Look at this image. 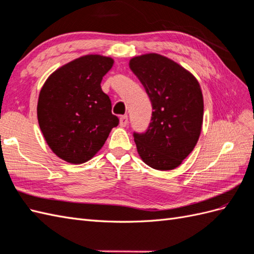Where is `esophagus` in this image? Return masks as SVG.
Listing matches in <instances>:
<instances>
[{"label": "esophagus", "instance_id": "34e87169", "mask_svg": "<svg viewBox=\"0 0 254 254\" xmlns=\"http://www.w3.org/2000/svg\"><path fill=\"white\" fill-rule=\"evenodd\" d=\"M127 123H128V118H127V115H125V116H121V117H120V127H127Z\"/></svg>", "mask_w": 254, "mask_h": 254}]
</instances>
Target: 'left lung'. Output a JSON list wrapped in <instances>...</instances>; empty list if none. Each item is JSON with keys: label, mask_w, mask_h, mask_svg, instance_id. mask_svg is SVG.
<instances>
[{"label": "left lung", "mask_w": 254, "mask_h": 254, "mask_svg": "<svg viewBox=\"0 0 254 254\" xmlns=\"http://www.w3.org/2000/svg\"><path fill=\"white\" fill-rule=\"evenodd\" d=\"M129 68L144 86L153 109L147 131L134 133L137 152L154 170H174L199 138L204 116L199 83L189 70L158 54L132 58Z\"/></svg>", "instance_id": "8db88e82"}]
</instances>
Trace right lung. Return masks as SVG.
<instances>
[{
  "label": "right lung",
  "mask_w": 254,
  "mask_h": 254,
  "mask_svg": "<svg viewBox=\"0 0 254 254\" xmlns=\"http://www.w3.org/2000/svg\"><path fill=\"white\" fill-rule=\"evenodd\" d=\"M113 64L109 57L82 56L55 70L41 89L38 125L53 152L68 163L92 159L119 125L101 88Z\"/></svg>",
  "instance_id": "add662e5"
}]
</instances>
